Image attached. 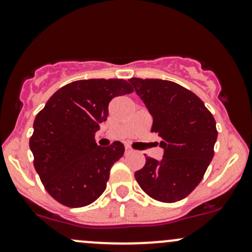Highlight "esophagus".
<instances>
[{"mask_svg": "<svg viewBox=\"0 0 252 252\" xmlns=\"http://www.w3.org/2000/svg\"><path fill=\"white\" fill-rule=\"evenodd\" d=\"M131 151H133V150H131L130 147H126V154H130Z\"/></svg>", "mask_w": 252, "mask_h": 252, "instance_id": "obj_1", "label": "esophagus"}]
</instances>
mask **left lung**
Masks as SVG:
<instances>
[{
  "instance_id": "left-lung-1",
  "label": "left lung",
  "mask_w": 252,
  "mask_h": 252,
  "mask_svg": "<svg viewBox=\"0 0 252 252\" xmlns=\"http://www.w3.org/2000/svg\"><path fill=\"white\" fill-rule=\"evenodd\" d=\"M129 83L154 118L151 131L158 134L164 150L161 161L145 156L136 182L157 201L183 200L199 185L213 158L215 118L194 93L173 81L131 78Z\"/></svg>"
}]
</instances>
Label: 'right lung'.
I'll return each instance as SVG.
<instances>
[{
  "mask_svg": "<svg viewBox=\"0 0 252 252\" xmlns=\"http://www.w3.org/2000/svg\"><path fill=\"white\" fill-rule=\"evenodd\" d=\"M133 93L123 79H89L62 86L37 113L29 146L34 167L48 194L68 207L93 204L106 189L124 145L96 144L95 133L107 119L117 96Z\"/></svg>",
  "mask_w": 252,
  "mask_h": 252,
  "instance_id": "right-lung-1",
  "label": "right lung"
}]
</instances>
